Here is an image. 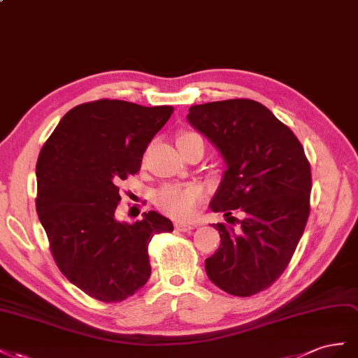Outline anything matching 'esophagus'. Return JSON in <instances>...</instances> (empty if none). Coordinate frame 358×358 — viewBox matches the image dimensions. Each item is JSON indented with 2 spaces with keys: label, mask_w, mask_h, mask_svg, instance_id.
<instances>
[{
  "label": "esophagus",
  "mask_w": 358,
  "mask_h": 358,
  "mask_svg": "<svg viewBox=\"0 0 358 358\" xmlns=\"http://www.w3.org/2000/svg\"><path fill=\"white\" fill-rule=\"evenodd\" d=\"M176 229L180 232H187L193 229V224H187V223H182V222H176Z\"/></svg>",
  "instance_id": "1"
}]
</instances>
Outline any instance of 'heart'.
<instances>
[{
	"mask_svg": "<svg viewBox=\"0 0 358 358\" xmlns=\"http://www.w3.org/2000/svg\"><path fill=\"white\" fill-rule=\"evenodd\" d=\"M196 138H201V136L195 134V131H181V134L177 136V144L180 147ZM201 198H202V190L199 186L166 185L156 192L155 202H156V207L162 213L168 214V216L180 219V220H189L193 217V214H195Z\"/></svg>",
	"mask_w": 358,
	"mask_h": 358,
	"instance_id": "b5f03b06",
	"label": "heart"
}]
</instances>
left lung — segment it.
Returning a JSON list of instances; mask_svg holds the SVG:
<instances>
[{
    "label": "left lung",
    "instance_id": "left-lung-1",
    "mask_svg": "<svg viewBox=\"0 0 358 358\" xmlns=\"http://www.w3.org/2000/svg\"><path fill=\"white\" fill-rule=\"evenodd\" d=\"M187 120L227 163L210 203L227 223L214 224L220 246L206 259L207 275L224 292L250 297L280 278L303 236L310 213L309 160L292 130L255 100L190 106Z\"/></svg>",
    "mask_w": 358,
    "mask_h": 358
}]
</instances>
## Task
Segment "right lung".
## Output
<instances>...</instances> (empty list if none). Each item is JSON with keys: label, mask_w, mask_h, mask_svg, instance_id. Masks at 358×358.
<instances>
[{"label": "right lung", "mask_w": 358, "mask_h": 358, "mask_svg": "<svg viewBox=\"0 0 358 358\" xmlns=\"http://www.w3.org/2000/svg\"><path fill=\"white\" fill-rule=\"evenodd\" d=\"M172 112L124 100L90 101L70 109L40 150L36 208L50 253L61 273L99 301L118 303L144 287L151 238L173 231L156 211L135 223L115 219L120 181L139 172Z\"/></svg>", "instance_id": "right-lung-1"}]
</instances>
